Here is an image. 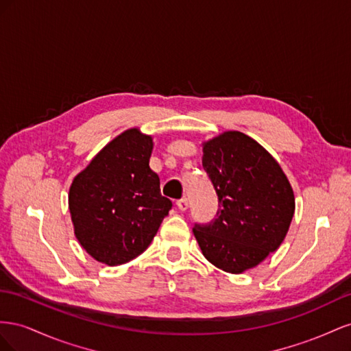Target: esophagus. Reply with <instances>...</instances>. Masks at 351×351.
<instances>
[{"mask_svg":"<svg viewBox=\"0 0 351 351\" xmlns=\"http://www.w3.org/2000/svg\"><path fill=\"white\" fill-rule=\"evenodd\" d=\"M176 206H178L179 210H181V212H185V210L188 208V198H185V197L179 198L176 202Z\"/></svg>","mask_w":351,"mask_h":351,"instance_id":"esophagus-1","label":"esophagus"}]
</instances>
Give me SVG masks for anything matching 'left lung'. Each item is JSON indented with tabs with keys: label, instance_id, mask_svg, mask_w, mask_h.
Wrapping results in <instances>:
<instances>
[{
	"label": "left lung",
	"instance_id": "8db88e82",
	"mask_svg": "<svg viewBox=\"0 0 351 351\" xmlns=\"http://www.w3.org/2000/svg\"><path fill=\"white\" fill-rule=\"evenodd\" d=\"M203 153L219 208L208 223H194L193 232L210 263L241 274L284 241L294 216V193L275 158L243 132L213 138Z\"/></svg>",
	"mask_w": 351,
	"mask_h": 351
}]
</instances>
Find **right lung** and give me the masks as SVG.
Wrapping results in <instances>:
<instances>
[{"mask_svg":"<svg viewBox=\"0 0 351 351\" xmlns=\"http://www.w3.org/2000/svg\"><path fill=\"white\" fill-rule=\"evenodd\" d=\"M153 139L129 129L108 143L70 186L77 241L108 266L129 262L153 241L172 208L149 167Z\"/></svg>","mask_w":351,"mask_h":351,"instance_id":"right-lung-1","label":"right lung"}]
</instances>
